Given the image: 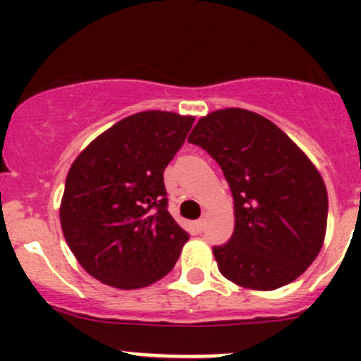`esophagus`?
Masks as SVG:
<instances>
[{
	"label": "esophagus",
	"mask_w": 361,
	"mask_h": 361,
	"mask_svg": "<svg viewBox=\"0 0 361 361\" xmlns=\"http://www.w3.org/2000/svg\"><path fill=\"white\" fill-rule=\"evenodd\" d=\"M204 227H206V220H204V218H201V220L195 221V228H197L199 232H202Z\"/></svg>",
	"instance_id": "1"
}]
</instances>
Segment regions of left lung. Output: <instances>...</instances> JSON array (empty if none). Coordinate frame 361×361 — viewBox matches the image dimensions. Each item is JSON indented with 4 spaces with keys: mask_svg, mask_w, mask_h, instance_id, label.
Here are the masks:
<instances>
[{
    "mask_svg": "<svg viewBox=\"0 0 361 361\" xmlns=\"http://www.w3.org/2000/svg\"><path fill=\"white\" fill-rule=\"evenodd\" d=\"M188 141L220 164L234 197L231 241L213 248L221 274L258 292L304 274L329 218L325 181L311 159L276 123L243 108L201 116Z\"/></svg>",
    "mask_w": 361,
    "mask_h": 361,
    "instance_id": "8db88e82",
    "label": "left lung"
}]
</instances>
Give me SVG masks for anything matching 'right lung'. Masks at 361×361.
Returning a JSON list of instances; mask_svg holds the SVG:
<instances>
[{
    "mask_svg": "<svg viewBox=\"0 0 361 361\" xmlns=\"http://www.w3.org/2000/svg\"><path fill=\"white\" fill-rule=\"evenodd\" d=\"M194 120L174 111L134 113L90 141L69 167L61 228L97 281L143 288L176 264L188 234L167 211L164 169Z\"/></svg>",
    "mask_w": 361,
    "mask_h": 361,
    "instance_id": "right-lung-1",
    "label": "right lung"
}]
</instances>
